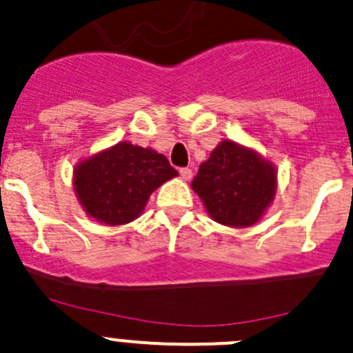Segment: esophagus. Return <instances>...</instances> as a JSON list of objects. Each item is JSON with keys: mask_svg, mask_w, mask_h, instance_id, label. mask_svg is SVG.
<instances>
[{"mask_svg": "<svg viewBox=\"0 0 353 353\" xmlns=\"http://www.w3.org/2000/svg\"><path fill=\"white\" fill-rule=\"evenodd\" d=\"M180 176L183 178V180H190L192 170L190 168H180Z\"/></svg>", "mask_w": 353, "mask_h": 353, "instance_id": "obj_1", "label": "esophagus"}]
</instances>
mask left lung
Wrapping results in <instances>:
<instances>
[{
    "label": "left lung",
    "mask_w": 353,
    "mask_h": 353,
    "mask_svg": "<svg viewBox=\"0 0 353 353\" xmlns=\"http://www.w3.org/2000/svg\"><path fill=\"white\" fill-rule=\"evenodd\" d=\"M192 188L214 221L245 228L256 225L273 202L276 170L252 149L223 141L199 166Z\"/></svg>",
    "instance_id": "obj_1"
}]
</instances>
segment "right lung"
<instances>
[{"mask_svg": "<svg viewBox=\"0 0 353 353\" xmlns=\"http://www.w3.org/2000/svg\"><path fill=\"white\" fill-rule=\"evenodd\" d=\"M176 175L166 156L120 142L80 161L73 187L90 218L117 226L139 218L152 192Z\"/></svg>", "mask_w": 353, "mask_h": 353, "instance_id": "obj_1", "label": "right lung"}]
</instances>
